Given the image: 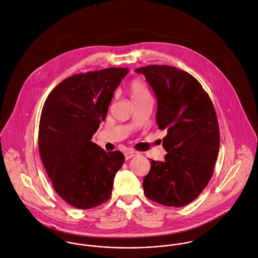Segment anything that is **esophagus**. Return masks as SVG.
Wrapping results in <instances>:
<instances>
[{
    "label": "esophagus",
    "mask_w": 258,
    "mask_h": 258,
    "mask_svg": "<svg viewBox=\"0 0 258 258\" xmlns=\"http://www.w3.org/2000/svg\"><path fill=\"white\" fill-rule=\"evenodd\" d=\"M137 155H139V153H138V152H135V151H127V152L124 153L125 159H130V158H132V157H134V156H137Z\"/></svg>",
    "instance_id": "34e87169"
}]
</instances>
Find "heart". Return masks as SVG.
I'll list each match as a JSON object with an SVG mask.
<instances>
[{
  "label": "heart",
  "mask_w": 258,
  "mask_h": 258,
  "mask_svg": "<svg viewBox=\"0 0 258 258\" xmlns=\"http://www.w3.org/2000/svg\"><path fill=\"white\" fill-rule=\"evenodd\" d=\"M128 93L133 102L135 103L151 98L150 90L148 89L146 84L139 79H136L131 82L128 86Z\"/></svg>",
  "instance_id": "heart-1"
}]
</instances>
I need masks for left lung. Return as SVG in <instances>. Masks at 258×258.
I'll return each mask as SVG.
<instances>
[{
  "instance_id": "1",
  "label": "left lung",
  "mask_w": 258,
  "mask_h": 258,
  "mask_svg": "<svg viewBox=\"0 0 258 258\" xmlns=\"http://www.w3.org/2000/svg\"><path fill=\"white\" fill-rule=\"evenodd\" d=\"M145 75L157 100L156 122L166 130L164 161L152 160L144 178L148 199L180 207L194 202L210 180L220 136L216 112L208 94L190 74L170 66L136 70Z\"/></svg>"
}]
</instances>
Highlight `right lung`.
<instances>
[{"label":"right lung","instance_id":"right-lung-1","mask_svg":"<svg viewBox=\"0 0 258 258\" xmlns=\"http://www.w3.org/2000/svg\"><path fill=\"white\" fill-rule=\"evenodd\" d=\"M127 68L72 76L44 103L39 151L55 192L69 205L90 209L109 200L113 178L124 161L119 151L104 152L92 142Z\"/></svg>","mask_w":258,"mask_h":258}]
</instances>
